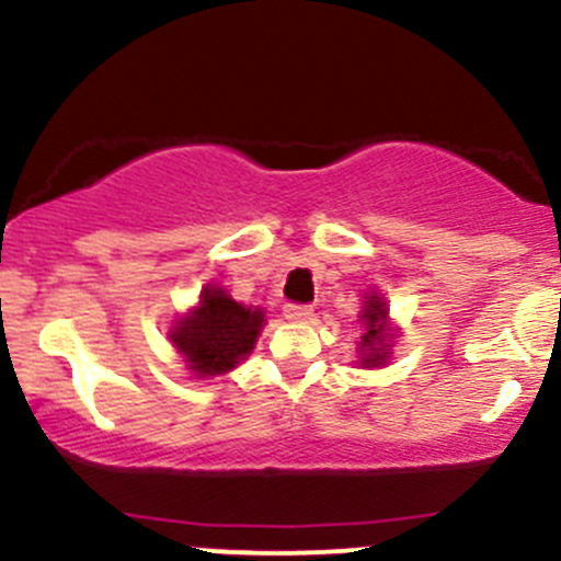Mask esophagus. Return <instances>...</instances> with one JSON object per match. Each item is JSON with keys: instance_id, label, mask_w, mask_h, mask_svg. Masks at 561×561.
I'll return each mask as SVG.
<instances>
[{"instance_id": "34e87169", "label": "esophagus", "mask_w": 561, "mask_h": 561, "mask_svg": "<svg viewBox=\"0 0 561 561\" xmlns=\"http://www.w3.org/2000/svg\"><path fill=\"white\" fill-rule=\"evenodd\" d=\"M285 317H287V320L304 322V320H309V317H312V307H307V304H287Z\"/></svg>"}]
</instances>
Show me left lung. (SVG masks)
Returning <instances> with one entry per match:
<instances>
[{
    "instance_id": "left-lung-1",
    "label": "left lung",
    "mask_w": 561,
    "mask_h": 561,
    "mask_svg": "<svg viewBox=\"0 0 561 561\" xmlns=\"http://www.w3.org/2000/svg\"><path fill=\"white\" fill-rule=\"evenodd\" d=\"M366 320V333L364 336H360V347L364 350H369V353H366V358L360 360V364L364 366H377V364H382V360H386V317H388V312H386V304L380 301V298L377 296H371L369 301H366V309H364V314H360Z\"/></svg>"
}]
</instances>
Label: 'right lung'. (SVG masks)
<instances>
[{"mask_svg":"<svg viewBox=\"0 0 561 561\" xmlns=\"http://www.w3.org/2000/svg\"><path fill=\"white\" fill-rule=\"evenodd\" d=\"M260 325V309L252 312L219 287H206L201 307L179 322L171 339L197 377H214L233 369L244 355L252 353Z\"/></svg>","mask_w":561,"mask_h":561,"instance_id":"add662e5","label":"right lung"}]
</instances>
